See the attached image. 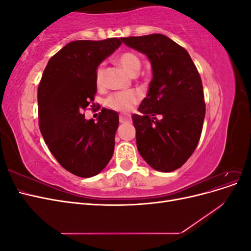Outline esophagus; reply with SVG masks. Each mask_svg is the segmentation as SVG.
Wrapping results in <instances>:
<instances>
[{
    "instance_id": "34e87169",
    "label": "esophagus",
    "mask_w": 251,
    "mask_h": 251,
    "mask_svg": "<svg viewBox=\"0 0 251 251\" xmlns=\"http://www.w3.org/2000/svg\"><path fill=\"white\" fill-rule=\"evenodd\" d=\"M131 118L128 116H125V115H120L119 116V123L120 124H124V123H126V121H130Z\"/></svg>"
}]
</instances>
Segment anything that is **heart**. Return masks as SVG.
I'll return each instance as SVG.
<instances>
[{
  "label": "heart",
  "mask_w": 251,
  "mask_h": 251,
  "mask_svg": "<svg viewBox=\"0 0 251 251\" xmlns=\"http://www.w3.org/2000/svg\"><path fill=\"white\" fill-rule=\"evenodd\" d=\"M118 64L131 75H136L141 68L140 58L133 52H124L117 58ZM104 70L102 67H100L95 74V81L98 87H100L103 82ZM139 101L138 94L134 91H125V92H117L112 94L105 103L109 108L120 113H128L133 110L137 102Z\"/></svg>",
  "instance_id": "1"
}]
</instances>
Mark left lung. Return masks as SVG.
Masks as SVG:
<instances>
[{
  "mask_svg": "<svg viewBox=\"0 0 251 251\" xmlns=\"http://www.w3.org/2000/svg\"><path fill=\"white\" fill-rule=\"evenodd\" d=\"M146 54L153 69L140 115L134 114L139 154L156 171L181 168L196 150L203 127L205 101L200 74L180 45L163 34L121 37Z\"/></svg>",
  "mask_w": 251,
  "mask_h": 251,
  "instance_id": "obj_1",
  "label": "left lung"
}]
</instances>
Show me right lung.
I'll use <instances>...</instances> for the list:
<instances>
[{"mask_svg": "<svg viewBox=\"0 0 251 251\" xmlns=\"http://www.w3.org/2000/svg\"><path fill=\"white\" fill-rule=\"evenodd\" d=\"M120 45L119 39L67 44L49 59L40 81L37 103L43 138L57 162L75 176H95L113 156L117 112L102 109L94 123L85 119L82 111L94 101L98 65Z\"/></svg>", "mask_w": 251, "mask_h": 251, "instance_id": "add662e5", "label": "right lung"}]
</instances>
